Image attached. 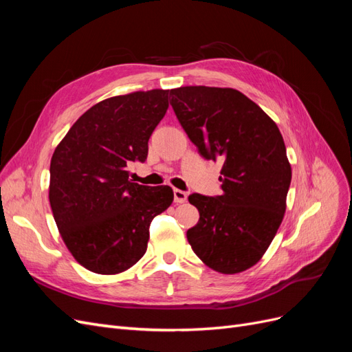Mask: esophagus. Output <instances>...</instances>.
<instances>
[{
  "label": "esophagus",
  "mask_w": 352,
  "mask_h": 352,
  "mask_svg": "<svg viewBox=\"0 0 352 352\" xmlns=\"http://www.w3.org/2000/svg\"><path fill=\"white\" fill-rule=\"evenodd\" d=\"M173 194H175V202H177V204H182V202H185L188 199V194L185 192V190L175 189Z\"/></svg>",
  "instance_id": "obj_1"
}]
</instances>
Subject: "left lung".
Wrapping results in <instances>:
<instances>
[{
	"mask_svg": "<svg viewBox=\"0 0 352 352\" xmlns=\"http://www.w3.org/2000/svg\"><path fill=\"white\" fill-rule=\"evenodd\" d=\"M170 97L199 154L223 163L221 195L188 197L199 211L188 242L212 270H248L270 247L286 210L292 170L279 127L232 88L182 87Z\"/></svg>",
	"mask_w": 352,
	"mask_h": 352,
	"instance_id": "left-lung-1",
	"label": "left lung"
}]
</instances>
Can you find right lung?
<instances>
[{
	"label": "right lung",
	"mask_w": 352,
	"mask_h": 352,
	"mask_svg": "<svg viewBox=\"0 0 352 352\" xmlns=\"http://www.w3.org/2000/svg\"><path fill=\"white\" fill-rule=\"evenodd\" d=\"M168 89L117 95L85 111L57 145L50 166V204L67 250L98 274L140 261L151 220L173 202V189L129 180L168 109Z\"/></svg>",
	"instance_id": "right-lung-1"
}]
</instances>
